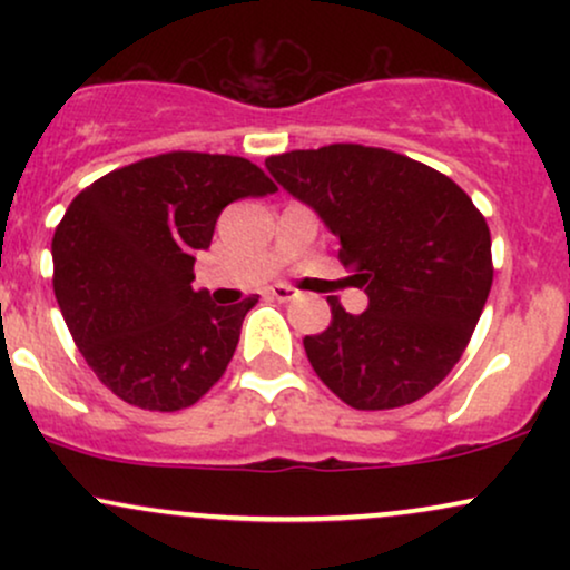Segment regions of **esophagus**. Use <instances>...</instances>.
<instances>
[{"mask_svg":"<svg viewBox=\"0 0 570 570\" xmlns=\"http://www.w3.org/2000/svg\"><path fill=\"white\" fill-rule=\"evenodd\" d=\"M271 294L276 299H281V303H289V299L297 297V289H292V286H286V284H276V286H271Z\"/></svg>","mask_w":570,"mask_h":570,"instance_id":"34e87169","label":"esophagus"}]
</instances>
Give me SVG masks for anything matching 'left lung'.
<instances>
[{
	"instance_id": "obj_1",
	"label": "left lung",
	"mask_w": 570,
	"mask_h": 570,
	"mask_svg": "<svg viewBox=\"0 0 570 570\" xmlns=\"http://www.w3.org/2000/svg\"><path fill=\"white\" fill-rule=\"evenodd\" d=\"M265 166L337 235L370 299L358 316L326 299L330 326L303 340L311 367L356 410L426 396L466 351L493 284L485 217L453 179L381 147L294 149Z\"/></svg>"
}]
</instances>
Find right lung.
Returning <instances> with one entry per match:
<instances>
[{
    "label": "right lung",
    "mask_w": 570,
    "mask_h": 570,
    "mask_svg": "<svg viewBox=\"0 0 570 570\" xmlns=\"http://www.w3.org/2000/svg\"><path fill=\"white\" fill-rule=\"evenodd\" d=\"M276 193L235 155L168 153L101 176L53 235V292L77 348L122 402L185 410L225 375L257 294L222 307L195 292V254L222 208Z\"/></svg>",
    "instance_id": "right-lung-1"
}]
</instances>
